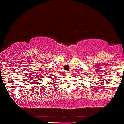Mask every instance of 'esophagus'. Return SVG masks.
I'll return each mask as SVG.
<instances>
[{
	"label": "esophagus",
	"mask_w": 124,
	"mask_h": 124,
	"mask_svg": "<svg viewBox=\"0 0 124 124\" xmlns=\"http://www.w3.org/2000/svg\"><path fill=\"white\" fill-rule=\"evenodd\" d=\"M66 75H69V72H66Z\"/></svg>",
	"instance_id": "34e87169"
}]
</instances>
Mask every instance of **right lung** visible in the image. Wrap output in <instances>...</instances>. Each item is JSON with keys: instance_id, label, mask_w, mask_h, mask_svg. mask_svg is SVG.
<instances>
[{"instance_id": "obj_1", "label": "right lung", "mask_w": 124, "mask_h": 124, "mask_svg": "<svg viewBox=\"0 0 124 124\" xmlns=\"http://www.w3.org/2000/svg\"><path fill=\"white\" fill-rule=\"evenodd\" d=\"M52 79H54V78H52Z\"/></svg>"}]
</instances>
